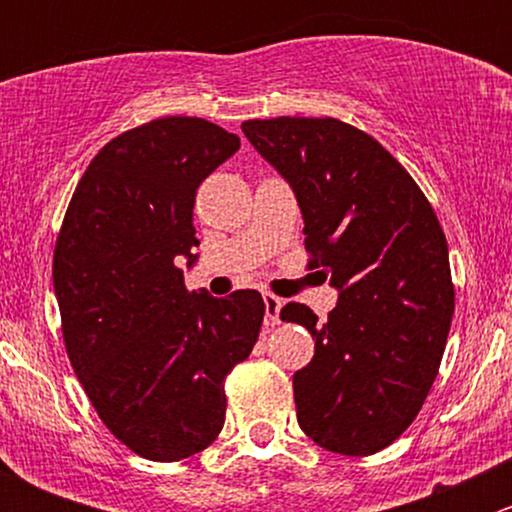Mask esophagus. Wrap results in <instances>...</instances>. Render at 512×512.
I'll use <instances>...</instances> for the list:
<instances>
[{
    "mask_svg": "<svg viewBox=\"0 0 512 512\" xmlns=\"http://www.w3.org/2000/svg\"><path fill=\"white\" fill-rule=\"evenodd\" d=\"M262 299H265V324L267 327H275V324H280V309L285 302L272 292L262 294Z\"/></svg>",
    "mask_w": 512,
    "mask_h": 512,
    "instance_id": "34e87169",
    "label": "esophagus"
}]
</instances>
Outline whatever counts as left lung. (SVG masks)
<instances>
[{
	"label": "left lung",
	"instance_id": "obj_1",
	"mask_svg": "<svg viewBox=\"0 0 512 512\" xmlns=\"http://www.w3.org/2000/svg\"><path fill=\"white\" fill-rule=\"evenodd\" d=\"M297 195L309 270L339 289L329 319L289 302L314 356L294 374L302 431L342 456L391 446L421 411L451 329L448 242L431 203L376 138L339 118L242 123Z\"/></svg>",
	"mask_w": 512,
	"mask_h": 512
}]
</instances>
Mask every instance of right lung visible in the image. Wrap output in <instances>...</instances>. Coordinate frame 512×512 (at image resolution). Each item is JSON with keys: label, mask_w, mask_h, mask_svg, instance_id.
<instances>
[{"label": "right lung", "mask_w": 512, "mask_h": 512, "mask_svg": "<svg viewBox=\"0 0 512 512\" xmlns=\"http://www.w3.org/2000/svg\"><path fill=\"white\" fill-rule=\"evenodd\" d=\"M237 148L205 118L131 128L91 160L56 237L66 354L108 431L148 461H180L218 438L225 376L260 337V292H190L178 267L200 245L195 193Z\"/></svg>", "instance_id": "add662e5"}]
</instances>
